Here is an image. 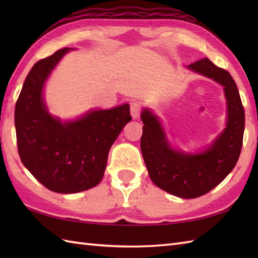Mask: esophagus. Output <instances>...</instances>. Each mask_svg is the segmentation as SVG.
Listing matches in <instances>:
<instances>
[{
	"instance_id": "34e87169",
	"label": "esophagus",
	"mask_w": 258,
	"mask_h": 258,
	"mask_svg": "<svg viewBox=\"0 0 258 258\" xmlns=\"http://www.w3.org/2000/svg\"><path fill=\"white\" fill-rule=\"evenodd\" d=\"M141 109H142V105L140 102H133L132 104H131V115H132V117L134 119L140 117Z\"/></svg>"
}]
</instances>
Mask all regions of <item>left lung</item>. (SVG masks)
Returning a JSON list of instances; mask_svg holds the SVG:
<instances>
[{
    "mask_svg": "<svg viewBox=\"0 0 258 258\" xmlns=\"http://www.w3.org/2000/svg\"><path fill=\"white\" fill-rule=\"evenodd\" d=\"M191 72L221 84L226 98V127L199 153L173 149L163 125L151 109L143 108L141 151L152 182L180 199H196L220 184L236 165L243 145L245 113L236 83L227 71L208 58L187 67Z\"/></svg>",
    "mask_w": 258,
    "mask_h": 258,
    "instance_id": "8db88e82",
    "label": "left lung"
}]
</instances>
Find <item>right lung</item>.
I'll return each mask as SVG.
<instances>
[{"label": "right lung", "mask_w": 258, "mask_h": 258, "mask_svg": "<svg viewBox=\"0 0 258 258\" xmlns=\"http://www.w3.org/2000/svg\"><path fill=\"white\" fill-rule=\"evenodd\" d=\"M70 47L36 62L27 74L15 105L14 122L23 165L50 190L73 194L101 182L111 146L132 116L130 105L91 109L64 120L48 112L45 82Z\"/></svg>", "instance_id": "1"}]
</instances>
